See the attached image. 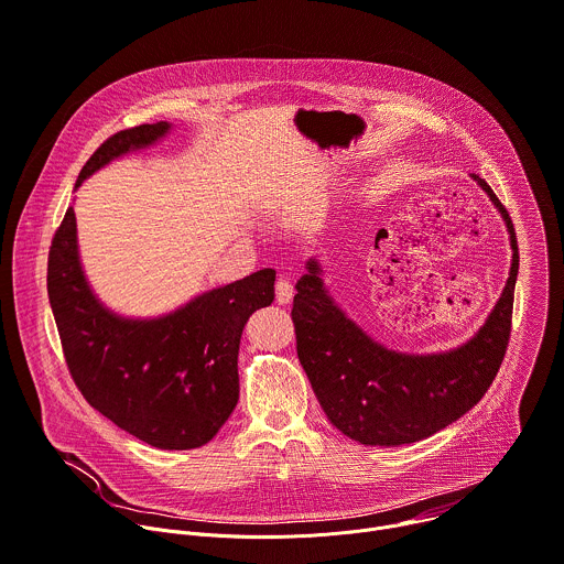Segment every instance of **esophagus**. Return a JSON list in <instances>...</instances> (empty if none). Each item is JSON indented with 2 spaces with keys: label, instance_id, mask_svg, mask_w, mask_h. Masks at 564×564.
Segmentation results:
<instances>
[{
  "label": "esophagus",
  "instance_id": "esophagus-1",
  "mask_svg": "<svg viewBox=\"0 0 564 564\" xmlns=\"http://www.w3.org/2000/svg\"><path fill=\"white\" fill-rule=\"evenodd\" d=\"M275 300L278 304H289L293 300V284L286 278H280L275 282Z\"/></svg>",
  "mask_w": 564,
  "mask_h": 564
}]
</instances>
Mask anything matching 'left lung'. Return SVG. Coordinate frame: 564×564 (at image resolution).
Masks as SVG:
<instances>
[{"mask_svg": "<svg viewBox=\"0 0 564 564\" xmlns=\"http://www.w3.org/2000/svg\"><path fill=\"white\" fill-rule=\"evenodd\" d=\"M500 210L511 242L509 280L478 333L456 349L402 354L387 349L335 304L315 258L297 280L293 324L300 365L335 429L367 446L424 440L474 409L491 387L511 333L518 240L491 186L471 175Z\"/></svg>", "mask_w": 564, "mask_h": 564, "instance_id": "8db88e82", "label": "left lung"}]
</instances>
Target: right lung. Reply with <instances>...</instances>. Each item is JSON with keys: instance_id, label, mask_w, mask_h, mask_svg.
I'll return each instance as SVG.
<instances>
[{"instance_id": "add662e5", "label": "right lung", "mask_w": 564, "mask_h": 564, "mask_svg": "<svg viewBox=\"0 0 564 564\" xmlns=\"http://www.w3.org/2000/svg\"><path fill=\"white\" fill-rule=\"evenodd\" d=\"M169 122L108 138L75 188L131 151L153 147ZM48 300L68 371L86 402L142 442L184 452L206 444L240 398L238 354L247 319L275 297V271L210 289L158 317H124L93 293L77 249L73 206L48 253Z\"/></svg>"}]
</instances>
